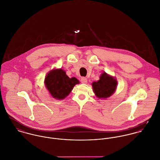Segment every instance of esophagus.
Returning <instances> with one entry per match:
<instances>
[{
    "mask_svg": "<svg viewBox=\"0 0 160 160\" xmlns=\"http://www.w3.org/2000/svg\"><path fill=\"white\" fill-rule=\"evenodd\" d=\"M81 82H82V84H86V83L88 82V79H87L86 78L82 77V78H81Z\"/></svg>",
    "mask_w": 160,
    "mask_h": 160,
    "instance_id": "1",
    "label": "esophagus"
}]
</instances>
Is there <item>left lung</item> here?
I'll use <instances>...</instances> for the list:
<instances>
[{
  "mask_svg": "<svg viewBox=\"0 0 160 160\" xmlns=\"http://www.w3.org/2000/svg\"><path fill=\"white\" fill-rule=\"evenodd\" d=\"M116 85V80L105 72L102 74L98 81L92 83L94 93L100 98H108L111 96L115 91Z\"/></svg>",
  "mask_w": 160,
  "mask_h": 160,
  "instance_id": "8db88e82",
  "label": "left lung"
}]
</instances>
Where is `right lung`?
<instances>
[{"label":"right lung","instance_id":"right-lung-1","mask_svg":"<svg viewBox=\"0 0 160 160\" xmlns=\"http://www.w3.org/2000/svg\"><path fill=\"white\" fill-rule=\"evenodd\" d=\"M79 83L76 78H69L62 69L52 70L46 76L45 79L47 89L53 98L57 99L65 98L74 86Z\"/></svg>","mask_w":160,"mask_h":160}]
</instances>
